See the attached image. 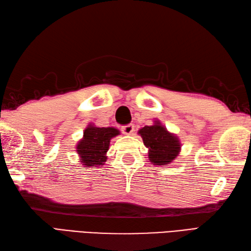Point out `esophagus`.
Returning a JSON list of instances; mask_svg holds the SVG:
<instances>
[{
	"label": "esophagus",
	"instance_id": "esophagus-1",
	"mask_svg": "<svg viewBox=\"0 0 251 251\" xmlns=\"http://www.w3.org/2000/svg\"><path fill=\"white\" fill-rule=\"evenodd\" d=\"M135 130V126H134L133 124H129V125H126L121 127V131L126 135H131V134Z\"/></svg>",
	"mask_w": 251,
	"mask_h": 251
}]
</instances>
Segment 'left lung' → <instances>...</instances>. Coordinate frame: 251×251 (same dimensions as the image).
Wrapping results in <instances>:
<instances>
[{
    "mask_svg": "<svg viewBox=\"0 0 251 251\" xmlns=\"http://www.w3.org/2000/svg\"><path fill=\"white\" fill-rule=\"evenodd\" d=\"M144 145L149 149V161L157 166L172 163L181 150L179 138L167 131L166 127L156 120L153 126H146L138 131Z\"/></svg>",
    "mask_w": 251,
    "mask_h": 251,
    "instance_id": "left-lung-1",
    "label": "left lung"
}]
</instances>
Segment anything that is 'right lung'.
<instances>
[{
    "label": "right lung",
    "instance_id": "add662e5",
    "mask_svg": "<svg viewBox=\"0 0 251 251\" xmlns=\"http://www.w3.org/2000/svg\"><path fill=\"white\" fill-rule=\"evenodd\" d=\"M115 127H98L89 125L84 131L83 138L76 145V151L84 167L98 168L106 162V152L111 139L119 135Z\"/></svg>",
    "mask_w": 251,
    "mask_h": 251
}]
</instances>
